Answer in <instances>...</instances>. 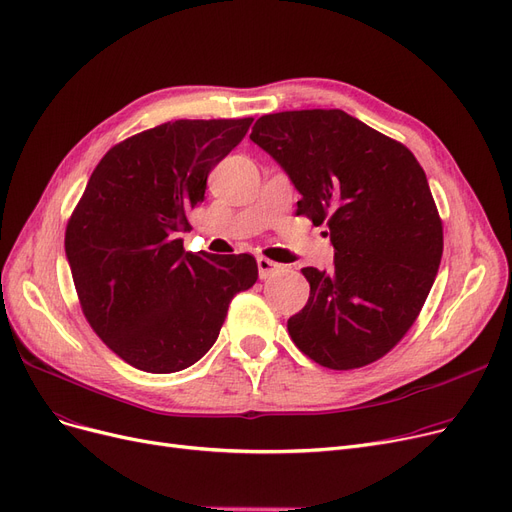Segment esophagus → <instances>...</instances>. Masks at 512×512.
Returning a JSON list of instances; mask_svg holds the SVG:
<instances>
[{
	"mask_svg": "<svg viewBox=\"0 0 512 512\" xmlns=\"http://www.w3.org/2000/svg\"><path fill=\"white\" fill-rule=\"evenodd\" d=\"M257 268H259V278L265 280V278L274 276L280 270V265L268 257H257Z\"/></svg>",
	"mask_w": 512,
	"mask_h": 512,
	"instance_id": "34e87169",
	"label": "esophagus"
}]
</instances>
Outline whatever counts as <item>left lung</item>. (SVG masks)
Returning a JSON list of instances; mask_svg holds the SVG:
<instances>
[{
	"label": "left lung",
	"mask_w": 512,
	"mask_h": 512,
	"mask_svg": "<svg viewBox=\"0 0 512 512\" xmlns=\"http://www.w3.org/2000/svg\"><path fill=\"white\" fill-rule=\"evenodd\" d=\"M251 140L299 190L297 215L326 224L335 247V268L301 270L309 299L288 335L330 370L383 358L418 318L443 253L425 171L404 144L339 108L265 115Z\"/></svg>",
	"instance_id": "obj_1"
}]
</instances>
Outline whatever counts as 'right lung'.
I'll return each mask as SVG.
<instances>
[{
    "label": "right lung",
    "mask_w": 512,
    "mask_h": 512,
    "mask_svg": "<svg viewBox=\"0 0 512 512\" xmlns=\"http://www.w3.org/2000/svg\"><path fill=\"white\" fill-rule=\"evenodd\" d=\"M253 119L173 121L110 148L64 234L83 314L129 366L180 372L213 347L230 301L257 282L249 253H186L188 213Z\"/></svg>",
    "instance_id": "obj_1"
}]
</instances>
